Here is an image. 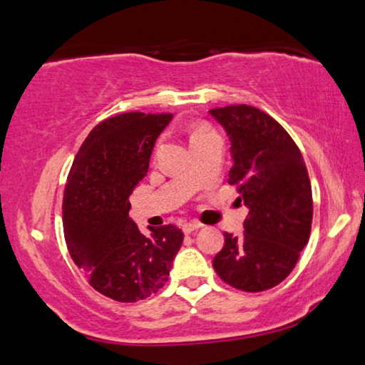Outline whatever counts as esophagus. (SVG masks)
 I'll list each match as a JSON object with an SVG mask.
<instances>
[{
	"label": "esophagus",
	"mask_w": 365,
	"mask_h": 365,
	"mask_svg": "<svg viewBox=\"0 0 365 365\" xmlns=\"http://www.w3.org/2000/svg\"><path fill=\"white\" fill-rule=\"evenodd\" d=\"M198 228H202V223H198V222H187V223L182 225V230H183L185 235H190Z\"/></svg>",
	"instance_id": "34e87169"
}]
</instances>
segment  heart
<instances>
[{"mask_svg":"<svg viewBox=\"0 0 365 365\" xmlns=\"http://www.w3.org/2000/svg\"><path fill=\"white\" fill-rule=\"evenodd\" d=\"M210 133H215V130L210 127L208 124H205V122H200V124H195L193 129H192V142L198 140V138H203L210 135Z\"/></svg>","mask_w":365,"mask_h":365,"instance_id":"heart-1","label":"heart"}]
</instances>
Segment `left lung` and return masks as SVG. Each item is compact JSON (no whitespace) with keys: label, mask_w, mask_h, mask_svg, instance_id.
<instances>
[{"label":"left lung","mask_w":365,"mask_h":365,"mask_svg":"<svg viewBox=\"0 0 365 365\" xmlns=\"http://www.w3.org/2000/svg\"><path fill=\"white\" fill-rule=\"evenodd\" d=\"M210 115L228 133V183L250 208L245 233H225L213 268L236 289H271L289 276L309 241L312 192L306 163L289 133L253 106L218 107Z\"/></svg>","instance_id":"left-lung-1"}]
</instances>
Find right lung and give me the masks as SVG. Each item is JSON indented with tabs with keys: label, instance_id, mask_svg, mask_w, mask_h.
I'll use <instances>...</instances> for the list:
<instances>
[{
	"label": "right lung",
	"instance_id": "1",
	"mask_svg": "<svg viewBox=\"0 0 365 365\" xmlns=\"http://www.w3.org/2000/svg\"><path fill=\"white\" fill-rule=\"evenodd\" d=\"M172 117L127 112L102 120L81 145L66 182L63 225L71 258L96 291L114 301L135 302L163 287L182 246L175 225L145 236L129 218V197Z\"/></svg>",
	"mask_w": 365,
	"mask_h": 365
}]
</instances>
